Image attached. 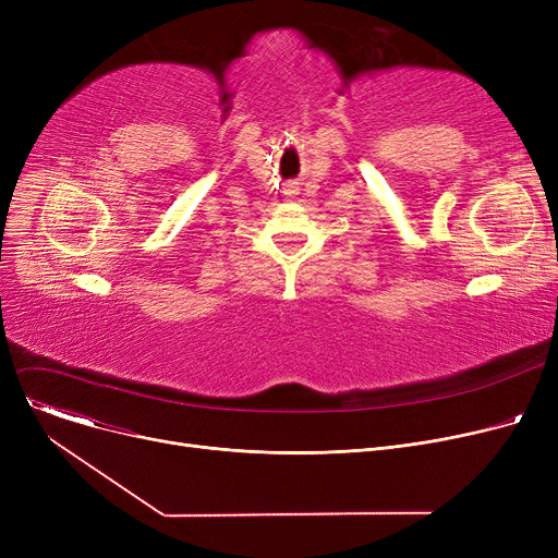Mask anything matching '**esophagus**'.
I'll return each mask as SVG.
<instances>
[{
    "mask_svg": "<svg viewBox=\"0 0 558 558\" xmlns=\"http://www.w3.org/2000/svg\"><path fill=\"white\" fill-rule=\"evenodd\" d=\"M284 194H299V185H296V183H289V185L284 187Z\"/></svg>",
    "mask_w": 558,
    "mask_h": 558,
    "instance_id": "obj_1",
    "label": "esophagus"
}]
</instances>
